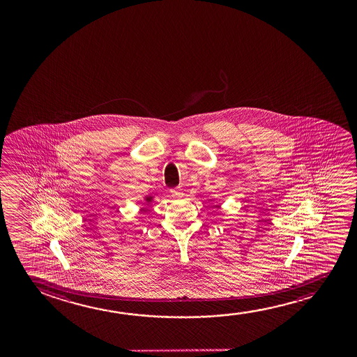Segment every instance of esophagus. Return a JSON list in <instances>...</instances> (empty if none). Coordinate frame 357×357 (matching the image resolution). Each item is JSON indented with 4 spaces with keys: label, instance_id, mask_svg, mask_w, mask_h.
I'll return each instance as SVG.
<instances>
[{
    "label": "esophagus",
    "instance_id": "34e87169",
    "mask_svg": "<svg viewBox=\"0 0 357 357\" xmlns=\"http://www.w3.org/2000/svg\"><path fill=\"white\" fill-rule=\"evenodd\" d=\"M171 195L173 196L174 199H181V196H183V190H181V188L172 189Z\"/></svg>",
    "mask_w": 357,
    "mask_h": 357
}]
</instances>
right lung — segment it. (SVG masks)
Masks as SVG:
<instances>
[{
  "label": "right lung",
  "mask_w": 357,
  "mask_h": 357,
  "mask_svg": "<svg viewBox=\"0 0 357 357\" xmlns=\"http://www.w3.org/2000/svg\"><path fill=\"white\" fill-rule=\"evenodd\" d=\"M153 200H155V196L153 195H146L144 197V202H145L146 205H150Z\"/></svg>",
  "instance_id": "right-lung-1"
}]
</instances>
